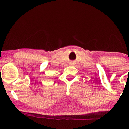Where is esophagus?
<instances>
[{"label": "esophagus", "instance_id": "esophagus-1", "mask_svg": "<svg viewBox=\"0 0 129 129\" xmlns=\"http://www.w3.org/2000/svg\"><path fill=\"white\" fill-rule=\"evenodd\" d=\"M70 65H73V62H71Z\"/></svg>", "mask_w": 129, "mask_h": 129}]
</instances>
